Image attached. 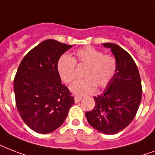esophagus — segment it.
Masks as SVG:
<instances>
[{
	"instance_id": "obj_1",
	"label": "esophagus",
	"mask_w": 155,
	"mask_h": 155,
	"mask_svg": "<svg viewBox=\"0 0 155 155\" xmlns=\"http://www.w3.org/2000/svg\"><path fill=\"white\" fill-rule=\"evenodd\" d=\"M81 99H82V97H74L75 103H78V102L80 101Z\"/></svg>"
}]
</instances>
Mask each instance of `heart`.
<instances>
[{"instance_id":"b5f03b06","label":"heart","mask_w":155,"mask_h":155,"mask_svg":"<svg viewBox=\"0 0 155 155\" xmlns=\"http://www.w3.org/2000/svg\"><path fill=\"white\" fill-rule=\"evenodd\" d=\"M86 66L83 80L75 81L70 91L78 96H85L95 91L96 86L104 88L111 81L116 70V60L110 54H104L93 47L78 50L73 58L64 54L58 61L57 70L61 80L70 84L75 78V65Z\"/></svg>"}]
</instances>
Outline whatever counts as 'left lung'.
I'll return each instance as SVG.
<instances>
[{
	"instance_id": "8db88e82",
	"label": "left lung",
	"mask_w": 155,
	"mask_h": 155,
	"mask_svg": "<svg viewBox=\"0 0 155 155\" xmlns=\"http://www.w3.org/2000/svg\"><path fill=\"white\" fill-rule=\"evenodd\" d=\"M116 60V70L102 94L94 97L95 107L85 112L89 124L100 132L114 135L135 118L142 99L139 70L131 56L120 46L103 43Z\"/></svg>"
}]
</instances>
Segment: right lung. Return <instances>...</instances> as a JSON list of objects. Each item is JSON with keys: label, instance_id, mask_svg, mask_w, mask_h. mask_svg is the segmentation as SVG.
Returning <instances> with one entry per match:
<instances>
[{"label": "right lung", "instance_id": "right-lung-1", "mask_svg": "<svg viewBox=\"0 0 155 155\" xmlns=\"http://www.w3.org/2000/svg\"><path fill=\"white\" fill-rule=\"evenodd\" d=\"M71 47L47 39L31 50L18 67L14 78L16 108L24 122L35 132L55 131L74 104L57 70L61 55Z\"/></svg>", "mask_w": 155, "mask_h": 155}]
</instances>
